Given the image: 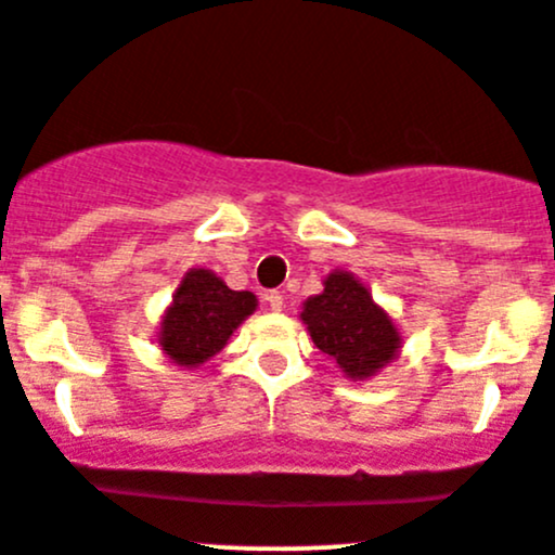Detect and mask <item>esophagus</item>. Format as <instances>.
<instances>
[{
  "label": "esophagus",
  "mask_w": 555,
  "mask_h": 555,
  "mask_svg": "<svg viewBox=\"0 0 555 555\" xmlns=\"http://www.w3.org/2000/svg\"><path fill=\"white\" fill-rule=\"evenodd\" d=\"M266 301H268V307L273 309V312H282V307H284V295L279 293V289H271V293L266 295Z\"/></svg>",
  "instance_id": "34e87169"
}]
</instances>
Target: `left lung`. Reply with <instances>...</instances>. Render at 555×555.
<instances>
[{
    "label": "left lung",
    "instance_id": "1",
    "mask_svg": "<svg viewBox=\"0 0 555 555\" xmlns=\"http://www.w3.org/2000/svg\"><path fill=\"white\" fill-rule=\"evenodd\" d=\"M301 320L312 341L350 377L375 375L400 350L395 323L348 271L325 279V289L304 304Z\"/></svg>",
    "mask_w": 555,
    "mask_h": 555
}]
</instances>
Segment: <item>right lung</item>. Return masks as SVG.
<instances>
[{"mask_svg": "<svg viewBox=\"0 0 555 555\" xmlns=\"http://www.w3.org/2000/svg\"><path fill=\"white\" fill-rule=\"evenodd\" d=\"M254 309L257 298L248 289H230L216 273L194 268L160 323V348L180 366L205 364Z\"/></svg>", "mask_w": 555, "mask_h": 555, "instance_id": "obj_1", "label": "right lung"}]
</instances>
